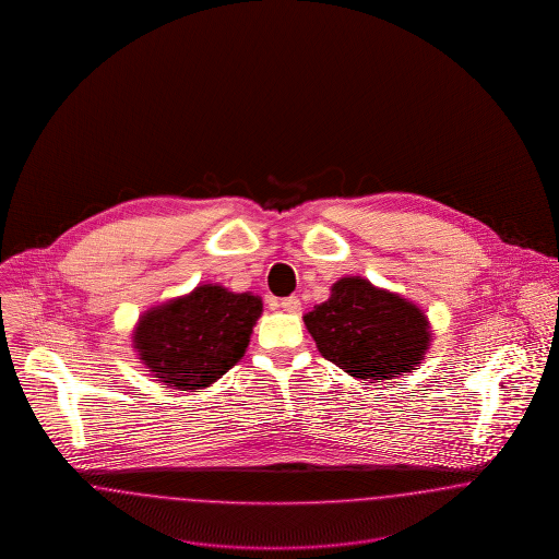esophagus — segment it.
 I'll list each match as a JSON object with an SVG mask.
<instances>
[{"label":"esophagus","mask_w":559,"mask_h":559,"mask_svg":"<svg viewBox=\"0 0 559 559\" xmlns=\"http://www.w3.org/2000/svg\"><path fill=\"white\" fill-rule=\"evenodd\" d=\"M281 308H283L285 312L297 314V312L301 310V301H299V297H297V295H292V297H285V299H281Z\"/></svg>","instance_id":"34e87169"}]
</instances>
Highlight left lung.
<instances>
[{
  "label": "left lung",
  "instance_id": "obj_1",
  "mask_svg": "<svg viewBox=\"0 0 559 559\" xmlns=\"http://www.w3.org/2000/svg\"><path fill=\"white\" fill-rule=\"evenodd\" d=\"M320 354L365 381L413 371L429 344L426 314L365 278H342L331 297L304 317Z\"/></svg>",
  "mask_w": 559,
  "mask_h": 559
}]
</instances>
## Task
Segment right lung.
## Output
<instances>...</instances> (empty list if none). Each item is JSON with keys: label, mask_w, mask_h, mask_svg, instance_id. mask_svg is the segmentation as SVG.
<instances>
[{"label": "right lung", "mask_w": 559, "mask_h": 559, "mask_svg": "<svg viewBox=\"0 0 559 559\" xmlns=\"http://www.w3.org/2000/svg\"><path fill=\"white\" fill-rule=\"evenodd\" d=\"M260 314V297L203 285L142 317L135 347L157 381L185 392L207 388L242 358Z\"/></svg>", "instance_id": "right-lung-1"}]
</instances>
